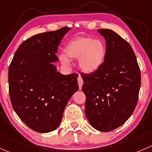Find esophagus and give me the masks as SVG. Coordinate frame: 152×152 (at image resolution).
I'll return each instance as SVG.
<instances>
[{
	"instance_id": "1",
	"label": "esophagus",
	"mask_w": 152,
	"mask_h": 152,
	"mask_svg": "<svg viewBox=\"0 0 152 152\" xmlns=\"http://www.w3.org/2000/svg\"><path fill=\"white\" fill-rule=\"evenodd\" d=\"M77 82H78V86H79V88L81 89V88H82L83 84V80L82 77H81L80 76L78 77Z\"/></svg>"
}]
</instances>
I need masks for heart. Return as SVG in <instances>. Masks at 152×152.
I'll return each instance as SVG.
<instances>
[{
    "mask_svg": "<svg viewBox=\"0 0 152 152\" xmlns=\"http://www.w3.org/2000/svg\"><path fill=\"white\" fill-rule=\"evenodd\" d=\"M61 55L63 64L69 65V59H77L79 69L85 74H93L102 66L107 56V48L101 39L89 37H80L67 43Z\"/></svg>",
    "mask_w": 152,
    "mask_h": 152,
    "instance_id": "heart-1",
    "label": "heart"
}]
</instances>
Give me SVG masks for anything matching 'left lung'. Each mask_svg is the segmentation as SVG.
I'll use <instances>...</instances> for the list:
<instances>
[{
    "label": "left lung",
    "mask_w": 152,
    "mask_h": 152,
    "mask_svg": "<svg viewBox=\"0 0 152 152\" xmlns=\"http://www.w3.org/2000/svg\"><path fill=\"white\" fill-rule=\"evenodd\" d=\"M105 39L107 56L93 74L81 75L86 94V116L94 129L110 132L131 116L137 105L140 72L127 42L109 29H99Z\"/></svg>",
    "instance_id": "obj_1"
}]
</instances>
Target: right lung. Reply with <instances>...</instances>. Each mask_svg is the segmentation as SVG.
<instances>
[{
  "instance_id": "1",
  "label": "right lung",
  "mask_w": 152,
  "mask_h": 152,
  "mask_svg": "<svg viewBox=\"0 0 152 152\" xmlns=\"http://www.w3.org/2000/svg\"><path fill=\"white\" fill-rule=\"evenodd\" d=\"M64 27L33 36L17 50L9 68V96L17 115L36 132L57 129L71 96L79 89L78 75L57 72L58 47L70 31Z\"/></svg>"
}]
</instances>
